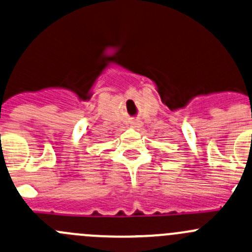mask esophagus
Segmentation results:
<instances>
[{
	"label": "esophagus",
	"mask_w": 252,
	"mask_h": 252,
	"mask_svg": "<svg viewBox=\"0 0 252 252\" xmlns=\"http://www.w3.org/2000/svg\"><path fill=\"white\" fill-rule=\"evenodd\" d=\"M131 126H133L134 129H138V130H139V129L143 126V123H141L140 121H133V122H131Z\"/></svg>",
	"instance_id": "esophagus-1"
}]
</instances>
